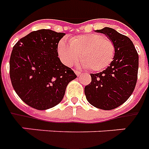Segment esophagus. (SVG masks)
<instances>
[{"mask_svg":"<svg viewBox=\"0 0 149 149\" xmlns=\"http://www.w3.org/2000/svg\"><path fill=\"white\" fill-rule=\"evenodd\" d=\"M74 73H75V74H76L77 76H80V75H81V72H80V71H79V70H75V71H74Z\"/></svg>","mask_w":149,"mask_h":149,"instance_id":"34e87169","label":"esophagus"}]
</instances>
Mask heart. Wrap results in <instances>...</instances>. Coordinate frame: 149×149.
Instances as JSON below:
<instances>
[{
    "label": "heart",
    "instance_id": "1",
    "mask_svg": "<svg viewBox=\"0 0 149 149\" xmlns=\"http://www.w3.org/2000/svg\"><path fill=\"white\" fill-rule=\"evenodd\" d=\"M58 54L64 65L70 66L79 58V66L90 67L93 71L105 69L113 59L115 46L107 38L97 33H86L73 37L70 44L64 39L58 44Z\"/></svg>",
    "mask_w": 149,
    "mask_h": 149
}]
</instances>
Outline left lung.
I'll return each instance as SVG.
<instances>
[{
	"mask_svg": "<svg viewBox=\"0 0 149 149\" xmlns=\"http://www.w3.org/2000/svg\"><path fill=\"white\" fill-rule=\"evenodd\" d=\"M96 32L111 40L115 54L106 70L91 74V82L85 86L84 92L92 106L112 110L125 103L133 92L137 81L139 56L131 39L116 29L105 27Z\"/></svg>",
	"mask_w": 149,
	"mask_h": 149,
	"instance_id": "1",
	"label": "left lung"
}]
</instances>
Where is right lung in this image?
Returning a JSON list of instances; mask_svg holds the SVG:
<instances>
[{
  "label": "right lung",
  "instance_id": "1",
  "mask_svg": "<svg viewBox=\"0 0 149 149\" xmlns=\"http://www.w3.org/2000/svg\"><path fill=\"white\" fill-rule=\"evenodd\" d=\"M65 35L50 29L29 33L16 43L9 60L13 87L23 102L46 110L62 101L76 74L58 57V44Z\"/></svg>",
  "mask_w": 149,
  "mask_h": 149
}]
</instances>
